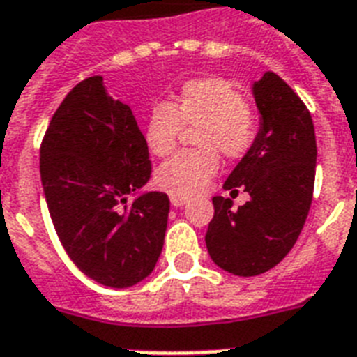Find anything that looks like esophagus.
Listing matches in <instances>:
<instances>
[{
  "mask_svg": "<svg viewBox=\"0 0 357 357\" xmlns=\"http://www.w3.org/2000/svg\"><path fill=\"white\" fill-rule=\"evenodd\" d=\"M169 199H171V204H173L175 208L184 206V204L188 202V197H182V195H171Z\"/></svg>",
  "mask_w": 357,
  "mask_h": 357,
  "instance_id": "esophagus-1",
  "label": "esophagus"
}]
</instances>
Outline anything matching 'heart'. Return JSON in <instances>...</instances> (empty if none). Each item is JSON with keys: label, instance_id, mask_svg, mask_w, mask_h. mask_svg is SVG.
<instances>
[{"label": "heart", "instance_id": "b5f03b06", "mask_svg": "<svg viewBox=\"0 0 357 357\" xmlns=\"http://www.w3.org/2000/svg\"><path fill=\"white\" fill-rule=\"evenodd\" d=\"M184 129H193L192 144L199 149L182 151L156 169V184L171 195H195L218 173L219 155L241 158L252 147L258 119L243 102L232 82L221 77L193 79L182 84L175 99L156 102L147 114L144 138L155 156L175 149Z\"/></svg>", "mask_w": 357, "mask_h": 357}]
</instances>
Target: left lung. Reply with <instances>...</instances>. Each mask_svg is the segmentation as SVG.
<instances>
[{
    "instance_id": "8db88e82",
    "label": "left lung",
    "mask_w": 357,
    "mask_h": 357,
    "mask_svg": "<svg viewBox=\"0 0 357 357\" xmlns=\"http://www.w3.org/2000/svg\"><path fill=\"white\" fill-rule=\"evenodd\" d=\"M259 129L223 184L241 188L249 201L232 210L213 197L206 247L213 264L238 276H256L280 264L293 249L312 206L317 144L312 116L301 98L273 71L252 84Z\"/></svg>"
}]
</instances>
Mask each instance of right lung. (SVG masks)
Returning a JSON list of instances; mask_svg holds the SVG:
<instances>
[{
	"label": "right lung",
	"mask_w": 357,
	"mask_h": 357,
	"mask_svg": "<svg viewBox=\"0 0 357 357\" xmlns=\"http://www.w3.org/2000/svg\"><path fill=\"white\" fill-rule=\"evenodd\" d=\"M40 176L59 239L84 275L123 289L153 273L169 199L142 192L149 149L130 107L108 96L101 75L79 82L56 108L40 147Z\"/></svg>",
	"instance_id": "add662e5"
}]
</instances>
